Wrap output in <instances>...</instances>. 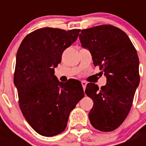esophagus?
Here are the masks:
<instances>
[{
    "label": "esophagus",
    "instance_id": "obj_1",
    "mask_svg": "<svg viewBox=\"0 0 146 146\" xmlns=\"http://www.w3.org/2000/svg\"><path fill=\"white\" fill-rule=\"evenodd\" d=\"M81 83H82V88H83V89H84V90H86V86H87V82H86V81H82V82H81Z\"/></svg>",
    "mask_w": 146,
    "mask_h": 146
}]
</instances>
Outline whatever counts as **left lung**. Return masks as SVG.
Segmentation results:
<instances>
[{
  "instance_id": "left-lung-1",
  "label": "left lung",
  "mask_w": 146,
  "mask_h": 146,
  "mask_svg": "<svg viewBox=\"0 0 146 146\" xmlns=\"http://www.w3.org/2000/svg\"><path fill=\"white\" fill-rule=\"evenodd\" d=\"M79 38L107 77L101 88L91 82L86 86V94L94 101L89 120L99 131H113L128 115L140 83L138 55L126 33L113 25L82 30Z\"/></svg>"
}]
</instances>
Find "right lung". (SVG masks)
Segmentation results:
<instances>
[{"label": "right lung", "mask_w": 146, "mask_h": 146, "mask_svg": "<svg viewBox=\"0 0 146 146\" xmlns=\"http://www.w3.org/2000/svg\"><path fill=\"white\" fill-rule=\"evenodd\" d=\"M80 30L43 28L27 35L17 50L14 83L28 123L37 133L52 137L64 131L69 113L84 97L79 80L60 82L55 68Z\"/></svg>", "instance_id": "right-lung-1"}]
</instances>
